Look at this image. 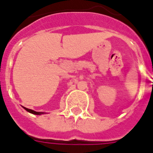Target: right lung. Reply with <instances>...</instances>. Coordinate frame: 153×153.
Returning a JSON list of instances; mask_svg holds the SVG:
<instances>
[{
  "label": "right lung",
  "mask_w": 153,
  "mask_h": 153,
  "mask_svg": "<svg viewBox=\"0 0 153 153\" xmlns=\"http://www.w3.org/2000/svg\"><path fill=\"white\" fill-rule=\"evenodd\" d=\"M27 111V112H30V113H33V114L34 115H41V114H45V112H36V111H34V110H32V109H28V108H27L25 107H23Z\"/></svg>",
  "instance_id": "1"
}]
</instances>
